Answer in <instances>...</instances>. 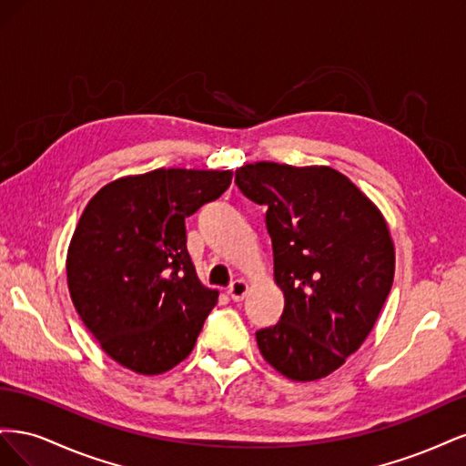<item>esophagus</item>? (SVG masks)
<instances>
[{"label": "esophagus", "instance_id": "1", "mask_svg": "<svg viewBox=\"0 0 466 466\" xmlns=\"http://www.w3.org/2000/svg\"><path fill=\"white\" fill-rule=\"evenodd\" d=\"M248 293V281L247 279H235L231 288H229V295L233 301H243Z\"/></svg>", "mask_w": 466, "mask_h": 466}]
</instances>
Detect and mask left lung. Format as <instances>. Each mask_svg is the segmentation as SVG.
<instances>
[{
	"mask_svg": "<svg viewBox=\"0 0 466 466\" xmlns=\"http://www.w3.org/2000/svg\"><path fill=\"white\" fill-rule=\"evenodd\" d=\"M237 187L266 206L284 313L257 332L262 358L291 380L330 375L356 354L385 305L394 245L379 208L332 167L248 163Z\"/></svg>",
	"mask_w": 466,
	"mask_h": 466,
	"instance_id": "left-lung-1",
	"label": "left lung"
}]
</instances>
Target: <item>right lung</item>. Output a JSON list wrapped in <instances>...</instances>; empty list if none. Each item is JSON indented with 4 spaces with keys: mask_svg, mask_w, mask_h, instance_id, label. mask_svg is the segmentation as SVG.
Instances as JSON below:
<instances>
[{
    "mask_svg": "<svg viewBox=\"0 0 466 466\" xmlns=\"http://www.w3.org/2000/svg\"><path fill=\"white\" fill-rule=\"evenodd\" d=\"M231 178L155 168L108 182L83 209L67 248V288L83 324L122 368L161 375L188 358L219 291L196 274L185 219Z\"/></svg>",
    "mask_w": 466,
    "mask_h": 466,
    "instance_id": "obj_1",
    "label": "right lung"
}]
</instances>
